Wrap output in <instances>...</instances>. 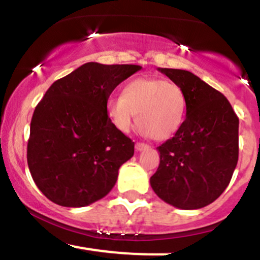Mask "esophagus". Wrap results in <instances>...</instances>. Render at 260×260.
<instances>
[{
  "instance_id": "esophagus-1",
  "label": "esophagus",
  "mask_w": 260,
  "mask_h": 260,
  "mask_svg": "<svg viewBox=\"0 0 260 260\" xmlns=\"http://www.w3.org/2000/svg\"><path fill=\"white\" fill-rule=\"evenodd\" d=\"M135 149H136V151H144V150L149 149V145H146V144H144V143H136Z\"/></svg>"
}]
</instances>
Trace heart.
Returning a JSON list of instances; mask_svg holds the SVG:
<instances>
[{"label":"heart","instance_id":"obj_1","mask_svg":"<svg viewBox=\"0 0 260 260\" xmlns=\"http://www.w3.org/2000/svg\"><path fill=\"white\" fill-rule=\"evenodd\" d=\"M186 109L184 91L175 82L138 77L125 85L122 96H111L106 114L115 127L129 133L136 122L145 135L165 140L180 127Z\"/></svg>","mask_w":260,"mask_h":260}]
</instances>
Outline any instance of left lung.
<instances>
[{"label": "left lung", "instance_id": "8db88e82", "mask_svg": "<svg viewBox=\"0 0 260 260\" xmlns=\"http://www.w3.org/2000/svg\"><path fill=\"white\" fill-rule=\"evenodd\" d=\"M181 87L186 116L174 138L157 150L150 178L155 194L179 209H200L230 183L239 155V119L225 96L190 71L157 69Z\"/></svg>", "mask_w": 260, "mask_h": 260}]
</instances>
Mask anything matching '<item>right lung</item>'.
<instances>
[{"instance_id": "right-lung-1", "label": "right lung", "mask_w": 260, "mask_h": 260, "mask_svg": "<svg viewBox=\"0 0 260 260\" xmlns=\"http://www.w3.org/2000/svg\"><path fill=\"white\" fill-rule=\"evenodd\" d=\"M140 69L87 62L46 91L32 115L27 164L51 202L86 207L114 188L120 167L133 157L134 143L112 125L106 103Z\"/></svg>"}]
</instances>
